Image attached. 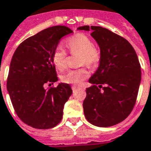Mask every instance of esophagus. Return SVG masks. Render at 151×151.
<instances>
[{
	"label": "esophagus",
	"mask_w": 151,
	"mask_h": 151,
	"mask_svg": "<svg viewBox=\"0 0 151 151\" xmlns=\"http://www.w3.org/2000/svg\"><path fill=\"white\" fill-rule=\"evenodd\" d=\"M71 88H72V89H73V90H75V89H77V88H80V86H72V87H71Z\"/></svg>",
	"instance_id": "esophagus-1"
}]
</instances>
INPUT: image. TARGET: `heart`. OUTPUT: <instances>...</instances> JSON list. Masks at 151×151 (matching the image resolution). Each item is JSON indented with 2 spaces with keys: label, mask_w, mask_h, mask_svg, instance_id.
I'll use <instances>...</instances> for the list:
<instances>
[{
  "label": "heart",
  "mask_w": 151,
  "mask_h": 151,
  "mask_svg": "<svg viewBox=\"0 0 151 151\" xmlns=\"http://www.w3.org/2000/svg\"><path fill=\"white\" fill-rule=\"evenodd\" d=\"M66 46L72 53L81 55L80 64L88 66H95L101 60V51L93 47V41L84 34H77L66 40ZM52 61L58 70H63L66 65V53L63 47L57 46L53 51ZM88 72L85 68L78 70H71L61 77L63 82L68 84L81 83L88 78Z\"/></svg>",
  "instance_id": "obj_1"
}]
</instances>
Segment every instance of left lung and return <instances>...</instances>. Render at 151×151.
Masks as SVG:
<instances>
[{
    "instance_id": "1",
    "label": "left lung",
    "mask_w": 151,
    "mask_h": 151,
    "mask_svg": "<svg viewBox=\"0 0 151 151\" xmlns=\"http://www.w3.org/2000/svg\"><path fill=\"white\" fill-rule=\"evenodd\" d=\"M97 42L101 60L88 82L83 101L86 119L94 126L119 124L132 112L141 82L140 64L135 50L124 38L98 26H82ZM102 88V91L100 88Z\"/></svg>"
}]
</instances>
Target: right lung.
<instances>
[{"label":"right lung","mask_w":151,"mask_h":151,"mask_svg":"<svg viewBox=\"0 0 151 151\" xmlns=\"http://www.w3.org/2000/svg\"><path fill=\"white\" fill-rule=\"evenodd\" d=\"M73 31L54 26L27 38L19 45L12 58L7 90L12 106L22 121L37 129H49L60 123L64 104L73 91L69 84L58 81L52 54L60 40Z\"/></svg>","instance_id":"add662e5"}]
</instances>
